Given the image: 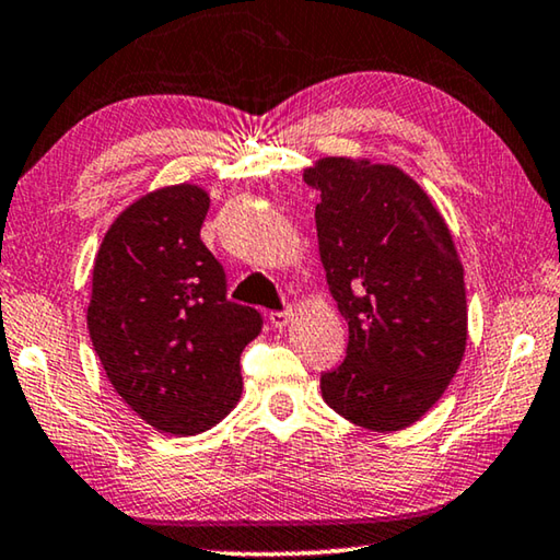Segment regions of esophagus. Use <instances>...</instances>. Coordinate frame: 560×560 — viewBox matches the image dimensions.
Listing matches in <instances>:
<instances>
[{"mask_svg": "<svg viewBox=\"0 0 560 560\" xmlns=\"http://www.w3.org/2000/svg\"><path fill=\"white\" fill-rule=\"evenodd\" d=\"M269 322H271L273 328H279V331H281V328H287L289 322H291V308H283V312H271Z\"/></svg>", "mask_w": 560, "mask_h": 560, "instance_id": "obj_1", "label": "esophagus"}]
</instances>
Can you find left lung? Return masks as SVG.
Instances as JSON below:
<instances>
[{
  "instance_id": "1",
  "label": "left lung",
  "mask_w": 560,
  "mask_h": 560,
  "mask_svg": "<svg viewBox=\"0 0 560 560\" xmlns=\"http://www.w3.org/2000/svg\"><path fill=\"white\" fill-rule=\"evenodd\" d=\"M304 182L322 191L318 254L349 322L343 363L322 374L324 401L363 429H406L446 392L466 351L454 236L398 166L326 156Z\"/></svg>"
}]
</instances>
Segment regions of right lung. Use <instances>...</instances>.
<instances>
[{
    "label": "right lung",
    "mask_w": 560,
    "mask_h": 560,
    "mask_svg": "<svg viewBox=\"0 0 560 560\" xmlns=\"http://www.w3.org/2000/svg\"><path fill=\"white\" fill-rule=\"evenodd\" d=\"M209 194L174 184L129 203L104 234L86 326L124 404L156 431L197 436L242 396V351L261 331L226 299V273L201 242Z\"/></svg>",
    "instance_id": "add662e5"
}]
</instances>
